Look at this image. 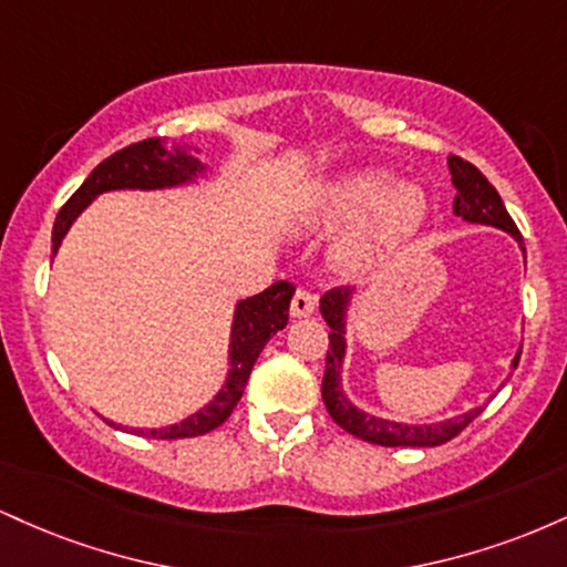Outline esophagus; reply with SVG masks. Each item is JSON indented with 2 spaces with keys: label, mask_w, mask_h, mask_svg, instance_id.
I'll return each mask as SVG.
<instances>
[{
  "label": "esophagus",
  "mask_w": 567,
  "mask_h": 567,
  "mask_svg": "<svg viewBox=\"0 0 567 567\" xmlns=\"http://www.w3.org/2000/svg\"><path fill=\"white\" fill-rule=\"evenodd\" d=\"M317 306V296L309 288H298L292 292V301H290V311L292 317H309Z\"/></svg>",
  "instance_id": "obj_1"
}]
</instances>
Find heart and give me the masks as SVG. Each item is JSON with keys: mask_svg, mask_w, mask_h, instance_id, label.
Here are the masks:
<instances>
[{"mask_svg": "<svg viewBox=\"0 0 567 567\" xmlns=\"http://www.w3.org/2000/svg\"><path fill=\"white\" fill-rule=\"evenodd\" d=\"M426 218L424 188L383 171H357L328 181L298 220L301 231H333L354 220L336 250L338 266L362 271L386 261L415 237Z\"/></svg>", "mask_w": 567, "mask_h": 567, "instance_id": "b5f03b06", "label": "heart"}]
</instances>
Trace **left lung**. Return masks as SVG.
Wrapping results in <instances>:
<instances>
[{
    "label": "left lung",
    "instance_id": "8db88e82",
    "mask_svg": "<svg viewBox=\"0 0 567 567\" xmlns=\"http://www.w3.org/2000/svg\"><path fill=\"white\" fill-rule=\"evenodd\" d=\"M451 167L453 186H455V199H453V213L472 224H487L496 226V229L509 231L519 245H523V234H519L517 224H514L509 213H506L504 202H501L498 192L493 188L491 181L485 178L472 162L455 157L451 154L447 159ZM351 290L349 288H333L322 296L320 309L324 322L330 324L328 333V354H324V379H322V400L328 408L330 419L336 421L343 432L354 434L357 440L373 442V445L383 447H434L445 445L453 437H458L466 426L483 413V408H474L470 413L458 415L453 421H442V424L432 426H408V424H392V421L373 419V415L357 410L341 392V360H343V317H347ZM523 351V349H519ZM519 354L514 357L512 365L517 368Z\"/></svg>",
    "mask_w": 567,
    "mask_h": 567
}]
</instances>
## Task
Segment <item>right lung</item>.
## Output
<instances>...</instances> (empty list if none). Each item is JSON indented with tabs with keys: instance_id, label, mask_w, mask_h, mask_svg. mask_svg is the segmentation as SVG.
Instances as JSON below:
<instances>
[{
	"instance_id": "1",
	"label": "right lung",
	"mask_w": 567,
	"mask_h": 567,
	"mask_svg": "<svg viewBox=\"0 0 567 567\" xmlns=\"http://www.w3.org/2000/svg\"><path fill=\"white\" fill-rule=\"evenodd\" d=\"M197 173H202V165L184 146H162L157 138L130 143V146L114 152L112 157L103 159L101 165L87 175V181L71 194L66 205L61 207L53 226V252L58 250V245H61V239L66 237L74 218L80 216L84 207L90 205V199L97 197V194L112 192V188L178 186L192 181ZM292 292H296V288H292L288 279H279V282L266 288L264 292H258V296L237 303L231 324L229 379H226V386L220 389L210 405L202 408L199 413L188 415L181 424L165 429H146V432H143V429H130V432L148 434V437L154 440H186L199 437V434L213 432V429L224 424L231 415V410L237 408L239 396H243L247 386V379H250V370L256 365L266 341L288 324ZM109 424H112V421H109Z\"/></svg>"
}]
</instances>
